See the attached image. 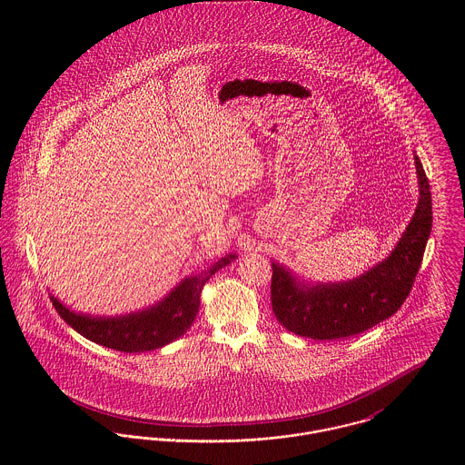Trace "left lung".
<instances>
[{
    "instance_id": "left-lung-1",
    "label": "left lung",
    "mask_w": 465,
    "mask_h": 465,
    "mask_svg": "<svg viewBox=\"0 0 465 465\" xmlns=\"http://www.w3.org/2000/svg\"><path fill=\"white\" fill-rule=\"evenodd\" d=\"M419 203L389 258L360 277L338 282H310L272 262V310L288 331L336 340L367 331L392 317L406 301L431 232V193L415 155Z\"/></svg>"
}]
</instances>
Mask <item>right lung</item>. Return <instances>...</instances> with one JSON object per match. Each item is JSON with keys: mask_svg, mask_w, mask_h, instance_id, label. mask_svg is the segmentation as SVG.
<instances>
[{"mask_svg": "<svg viewBox=\"0 0 465 465\" xmlns=\"http://www.w3.org/2000/svg\"><path fill=\"white\" fill-rule=\"evenodd\" d=\"M236 260V254L220 258L203 270L183 279L164 299L150 308L116 317L74 313L50 295L57 313L84 338L122 352H144L168 345L188 331L199 313L200 293L214 272Z\"/></svg>", "mask_w": 465, "mask_h": 465, "instance_id": "obj_1", "label": "right lung"}]
</instances>
